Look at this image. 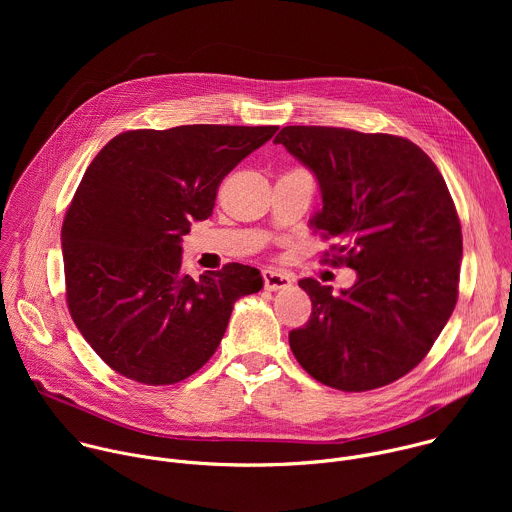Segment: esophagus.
I'll return each instance as SVG.
<instances>
[{
    "instance_id": "1",
    "label": "esophagus",
    "mask_w": 512,
    "mask_h": 512,
    "mask_svg": "<svg viewBox=\"0 0 512 512\" xmlns=\"http://www.w3.org/2000/svg\"><path fill=\"white\" fill-rule=\"evenodd\" d=\"M263 283H265V289H269V291L287 289V287H291V277L285 275V273H281V271L265 269V271H263Z\"/></svg>"
}]
</instances>
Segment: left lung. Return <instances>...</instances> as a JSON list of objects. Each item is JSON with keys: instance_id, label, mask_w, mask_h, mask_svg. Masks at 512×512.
<instances>
[{"instance_id": "1", "label": "left lung", "mask_w": 512, "mask_h": 512, "mask_svg": "<svg viewBox=\"0 0 512 512\" xmlns=\"http://www.w3.org/2000/svg\"><path fill=\"white\" fill-rule=\"evenodd\" d=\"M273 143L310 168L334 239L326 261L356 271L334 296L308 277L312 300L289 346L308 375L340 391L385 387L425 358L458 302L462 227L444 176L413 141L344 127L287 125Z\"/></svg>"}]
</instances>
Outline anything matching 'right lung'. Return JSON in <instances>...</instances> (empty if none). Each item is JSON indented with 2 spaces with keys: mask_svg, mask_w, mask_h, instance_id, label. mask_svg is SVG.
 <instances>
[{
  "mask_svg": "<svg viewBox=\"0 0 512 512\" xmlns=\"http://www.w3.org/2000/svg\"><path fill=\"white\" fill-rule=\"evenodd\" d=\"M277 125H180L115 135L87 168L62 223L66 304L119 375L174 385L221 344L233 306L263 287L229 263L192 279L182 237L212 214L223 178Z\"/></svg>",
  "mask_w": 512,
  "mask_h": 512,
  "instance_id": "obj_1",
  "label": "right lung"
}]
</instances>
